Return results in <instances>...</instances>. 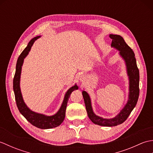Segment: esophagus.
I'll use <instances>...</instances> for the list:
<instances>
[{
	"label": "esophagus",
	"mask_w": 153,
	"mask_h": 153,
	"mask_svg": "<svg viewBox=\"0 0 153 153\" xmlns=\"http://www.w3.org/2000/svg\"><path fill=\"white\" fill-rule=\"evenodd\" d=\"M81 77H82V78H81V80L83 79V78H84V77H83V76H81Z\"/></svg>",
	"instance_id": "1"
}]
</instances>
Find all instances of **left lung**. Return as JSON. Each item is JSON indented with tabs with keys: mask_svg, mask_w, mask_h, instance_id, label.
Segmentation results:
<instances>
[{
	"mask_svg": "<svg viewBox=\"0 0 153 153\" xmlns=\"http://www.w3.org/2000/svg\"><path fill=\"white\" fill-rule=\"evenodd\" d=\"M109 37L112 39L111 47L119 51V54L124 60L126 63L127 74L129 77L128 102L118 114L116 115L114 118L110 119L103 118L102 117L97 116L94 113L89 94L83 90L82 95L85 102L87 115L91 122L101 126L112 127L121 124L125 122L136 106L139 95V71L136 63L134 51L126 44L122 37L118 35L112 34H110Z\"/></svg>",
	"mask_w": 153,
	"mask_h": 153,
	"instance_id": "obj_1",
	"label": "left lung"
}]
</instances>
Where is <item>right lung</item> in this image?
I'll list each match as a JSON object with an SVG mask.
<instances>
[{"mask_svg": "<svg viewBox=\"0 0 153 153\" xmlns=\"http://www.w3.org/2000/svg\"><path fill=\"white\" fill-rule=\"evenodd\" d=\"M41 36H37L29 42L27 46L25 47V49L23 51L21 54L19 55L18 59L17 60L16 67V73L14 75V79H13V89L15 95V99L18 108L19 112L24 116L27 121L31 123L32 125L37 127L40 129H51L60 126L64 121L65 115H66V109L67 106V103L70 97L71 93L74 90L78 89V87L75 84V85L70 87L67 91L65 94L63 102L62 103L60 109L53 116H46L43 114H39L32 111L28 108L27 105L24 102L23 99L22 95L20 89V76L22 71V66L24 63V58L27 56L29 52L30 51L32 45L34 43L35 41Z\"/></svg>", "mask_w": 153, "mask_h": 153, "instance_id": "obj_1", "label": "right lung"}]
</instances>
